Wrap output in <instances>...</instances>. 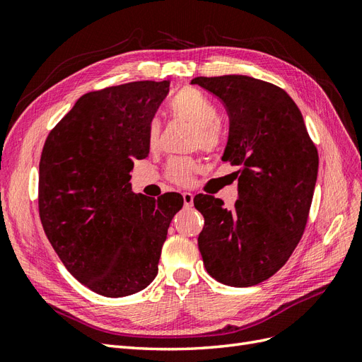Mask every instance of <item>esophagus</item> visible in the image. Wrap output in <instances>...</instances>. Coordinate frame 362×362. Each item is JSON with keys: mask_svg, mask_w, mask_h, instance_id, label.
<instances>
[{"mask_svg": "<svg viewBox=\"0 0 362 362\" xmlns=\"http://www.w3.org/2000/svg\"><path fill=\"white\" fill-rule=\"evenodd\" d=\"M182 197H183L185 206H191L192 205V202H194V194L192 192L185 191V192H182Z\"/></svg>", "mask_w": 362, "mask_h": 362, "instance_id": "34e87169", "label": "esophagus"}]
</instances>
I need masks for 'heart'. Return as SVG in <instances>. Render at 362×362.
Returning <instances> with one entry per match:
<instances>
[{
    "label": "heart",
    "instance_id": "obj_1",
    "mask_svg": "<svg viewBox=\"0 0 362 362\" xmlns=\"http://www.w3.org/2000/svg\"><path fill=\"white\" fill-rule=\"evenodd\" d=\"M170 110L174 116L183 117L196 127L192 145L206 153H216L221 146L218 128L220 115L214 102L197 88L185 87L170 100ZM160 137V120L154 117L148 124V144L157 146ZM196 171V162L188 157H174L165 166L166 179L177 185H189Z\"/></svg>",
    "mask_w": 362,
    "mask_h": 362
}]
</instances>
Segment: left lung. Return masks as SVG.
<instances>
[{
	"mask_svg": "<svg viewBox=\"0 0 362 362\" xmlns=\"http://www.w3.org/2000/svg\"><path fill=\"white\" fill-rule=\"evenodd\" d=\"M217 96L229 115L221 159L238 166L233 211L208 194L194 197L205 226L199 251L208 274L226 286L262 283L286 264L309 218L318 174L317 146L301 111L271 82L243 75L191 81Z\"/></svg>",
	"mask_w": 362,
	"mask_h": 362,
	"instance_id": "obj_1",
	"label": "left lung"
}]
</instances>
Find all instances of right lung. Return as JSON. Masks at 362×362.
<instances>
[{
    "instance_id": "right-lung-1",
    "label": "right lung",
    "mask_w": 362,
    "mask_h": 362,
    "mask_svg": "<svg viewBox=\"0 0 362 362\" xmlns=\"http://www.w3.org/2000/svg\"><path fill=\"white\" fill-rule=\"evenodd\" d=\"M170 82L136 81L86 93L49 133L40 160V218L54 252L79 283L119 298L157 275L177 192L132 191L134 159L150 153L148 124Z\"/></svg>"
}]
</instances>
